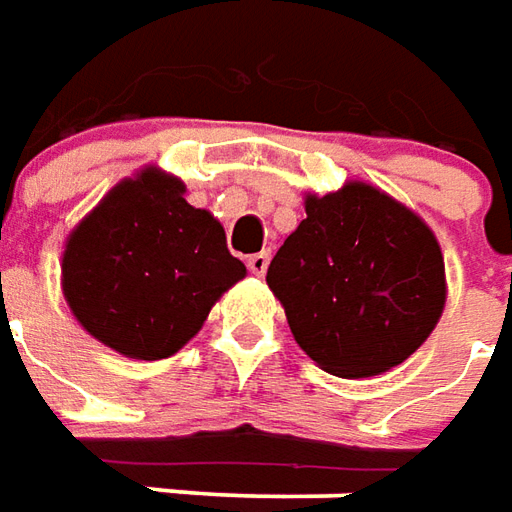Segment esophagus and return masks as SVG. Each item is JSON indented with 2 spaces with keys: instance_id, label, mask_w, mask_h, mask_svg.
Returning <instances> with one entry per match:
<instances>
[{
  "instance_id": "esophagus-1",
  "label": "esophagus",
  "mask_w": 512,
  "mask_h": 512,
  "mask_svg": "<svg viewBox=\"0 0 512 512\" xmlns=\"http://www.w3.org/2000/svg\"><path fill=\"white\" fill-rule=\"evenodd\" d=\"M268 260H271V252H255V255H249L246 266H249V271H252L255 277H263L268 268Z\"/></svg>"
}]
</instances>
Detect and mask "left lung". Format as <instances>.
<instances>
[{
	"mask_svg": "<svg viewBox=\"0 0 512 512\" xmlns=\"http://www.w3.org/2000/svg\"><path fill=\"white\" fill-rule=\"evenodd\" d=\"M305 213L266 274L296 343L343 380L405 363L446 305V268L430 224L363 180L305 194Z\"/></svg>",
	"mask_w": 512,
	"mask_h": 512,
	"instance_id": "8db88e82",
	"label": "left lung"
}]
</instances>
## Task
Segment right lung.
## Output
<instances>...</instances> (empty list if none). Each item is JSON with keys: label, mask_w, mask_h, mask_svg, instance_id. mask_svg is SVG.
<instances>
[{"label": "right lung", "mask_w": 512, "mask_h": 512, "mask_svg": "<svg viewBox=\"0 0 512 512\" xmlns=\"http://www.w3.org/2000/svg\"><path fill=\"white\" fill-rule=\"evenodd\" d=\"M246 277L219 219L185 202V182L144 166L69 232L60 288L88 335L132 360L180 352L210 307Z\"/></svg>", "instance_id": "1"}]
</instances>
